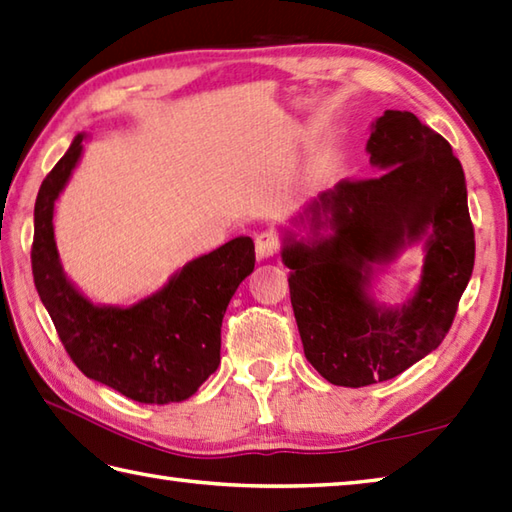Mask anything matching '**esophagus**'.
Wrapping results in <instances>:
<instances>
[{
	"mask_svg": "<svg viewBox=\"0 0 512 512\" xmlns=\"http://www.w3.org/2000/svg\"><path fill=\"white\" fill-rule=\"evenodd\" d=\"M255 248H257V255L262 259L273 257L279 248V235L275 230H262V233H257L255 237Z\"/></svg>",
	"mask_w": 512,
	"mask_h": 512,
	"instance_id": "1",
	"label": "esophagus"
}]
</instances>
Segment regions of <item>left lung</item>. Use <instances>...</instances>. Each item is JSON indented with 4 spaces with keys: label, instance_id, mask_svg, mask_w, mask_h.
I'll return each mask as SVG.
<instances>
[{
    "label": "left lung",
    "instance_id": "1",
    "mask_svg": "<svg viewBox=\"0 0 512 512\" xmlns=\"http://www.w3.org/2000/svg\"><path fill=\"white\" fill-rule=\"evenodd\" d=\"M384 173L344 179L306 213L335 230L313 244L284 246L290 304L304 355L330 384L388 382L444 342L475 264L464 168L453 148L408 110H386L368 139ZM431 230L423 284L402 311L375 309L365 295L369 264L387 261Z\"/></svg>",
    "mask_w": 512,
    "mask_h": 512
}]
</instances>
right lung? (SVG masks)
<instances>
[{
	"mask_svg": "<svg viewBox=\"0 0 512 512\" xmlns=\"http://www.w3.org/2000/svg\"><path fill=\"white\" fill-rule=\"evenodd\" d=\"M77 135L39 186L30 248L35 288L75 366L139 404L184 402L219 366L222 319L255 268V244L237 237L197 257L166 288L130 308L93 306L62 273L53 233L55 199L82 155Z\"/></svg>",
	"mask_w": 512,
	"mask_h": 512,
	"instance_id": "right-lung-1",
	"label": "right lung"
}]
</instances>
